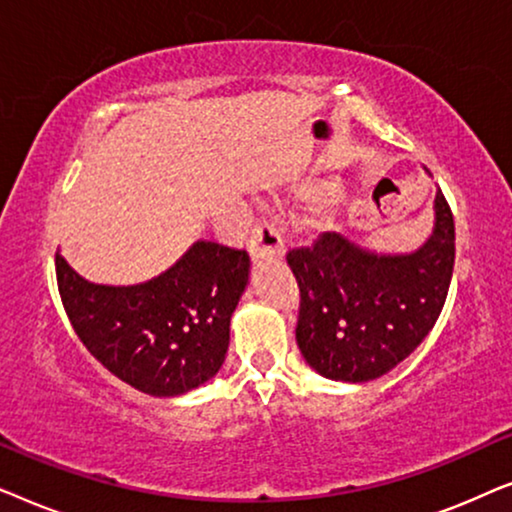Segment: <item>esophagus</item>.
<instances>
[{
  "mask_svg": "<svg viewBox=\"0 0 512 512\" xmlns=\"http://www.w3.org/2000/svg\"><path fill=\"white\" fill-rule=\"evenodd\" d=\"M249 254L254 258H279L284 254L282 230L268 221H256L251 228Z\"/></svg>",
  "mask_w": 512,
  "mask_h": 512,
  "instance_id": "esophagus-1",
  "label": "esophagus"
}]
</instances>
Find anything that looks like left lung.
I'll return each mask as SVG.
<instances>
[{"instance_id":"obj_1","label":"left lung","mask_w":512,"mask_h":512,"mask_svg":"<svg viewBox=\"0 0 512 512\" xmlns=\"http://www.w3.org/2000/svg\"><path fill=\"white\" fill-rule=\"evenodd\" d=\"M300 289L296 340L328 380L370 382L415 352L440 317L454 270V216L436 193L433 235L415 254L380 256L335 233L289 249Z\"/></svg>"}]
</instances>
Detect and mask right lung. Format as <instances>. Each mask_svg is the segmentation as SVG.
I'll list each match as a JSON object with an SVG mask.
<instances>
[{
	"label": "right lung",
	"mask_w": 512,
	"mask_h": 512,
	"mask_svg": "<svg viewBox=\"0 0 512 512\" xmlns=\"http://www.w3.org/2000/svg\"><path fill=\"white\" fill-rule=\"evenodd\" d=\"M55 277L72 328L109 373L144 394L179 396L226 359L249 254L200 240L151 282L102 286L76 275L58 251Z\"/></svg>",
	"instance_id": "add662e5"
}]
</instances>
